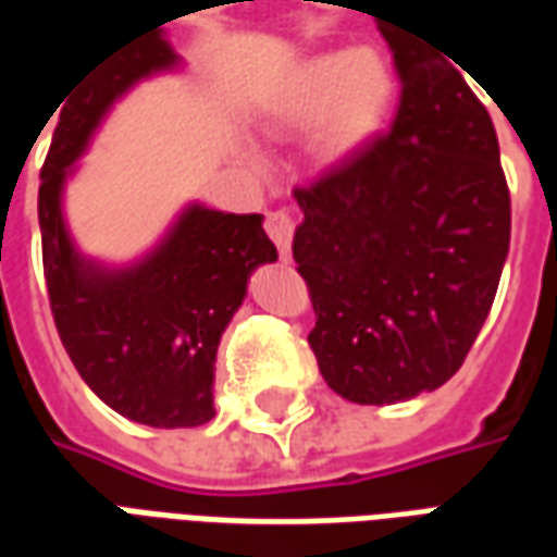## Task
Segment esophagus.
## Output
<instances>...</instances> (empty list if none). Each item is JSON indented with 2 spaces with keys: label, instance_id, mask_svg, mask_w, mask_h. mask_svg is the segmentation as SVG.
Here are the masks:
<instances>
[{
  "label": "esophagus",
  "instance_id": "34e87169",
  "mask_svg": "<svg viewBox=\"0 0 557 557\" xmlns=\"http://www.w3.org/2000/svg\"><path fill=\"white\" fill-rule=\"evenodd\" d=\"M295 226H298V220H295V211H292V208H274V211H268L265 214V232L271 235V242L277 244V250L283 259L289 256Z\"/></svg>",
  "mask_w": 557,
  "mask_h": 557
}]
</instances>
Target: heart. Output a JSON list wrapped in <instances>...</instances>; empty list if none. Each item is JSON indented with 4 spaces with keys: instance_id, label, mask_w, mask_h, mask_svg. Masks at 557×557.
<instances>
[{
    "instance_id": "obj_1",
    "label": "heart",
    "mask_w": 557,
    "mask_h": 557,
    "mask_svg": "<svg viewBox=\"0 0 557 557\" xmlns=\"http://www.w3.org/2000/svg\"><path fill=\"white\" fill-rule=\"evenodd\" d=\"M394 71L375 50H337L304 62L271 110L283 131L313 127L319 158H346L385 125L394 103Z\"/></svg>"
}]
</instances>
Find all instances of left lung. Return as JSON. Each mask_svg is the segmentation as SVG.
<instances>
[{"mask_svg": "<svg viewBox=\"0 0 557 557\" xmlns=\"http://www.w3.org/2000/svg\"><path fill=\"white\" fill-rule=\"evenodd\" d=\"M385 38L399 77L391 131L295 187L307 343L327 387L361 406L435 391L462 367L510 247L486 107L430 44Z\"/></svg>", "mask_w": 557, "mask_h": 557, "instance_id": "obj_1", "label": "left lung"}]
</instances>
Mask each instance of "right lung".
Returning a JSON list of instances; mask_svg holds the SVG:
<instances>
[{
	"label": "right lung",
	"instance_id": "add662e5",
	"mask_svg": "<svg viewBox=\"0 0 557 557\" xmlns=\"http://www.w3.org/2000/svg\"><path fill=\"white\" fill-rule=\"evenodd\" d=\"M172 62L158 26L107 55L62 107L38 187L44 280L67 358L110 409L160 430L214 418L220 334L242 307L250 271L277 259L259 214L199 206L187 208L158 253L131 271L103 274L74 253L59 208L67 166L103 110L131 83Z\"/></svg>",
	"mask_w": 557,
	"mask_h": 557
}]
</instances>
